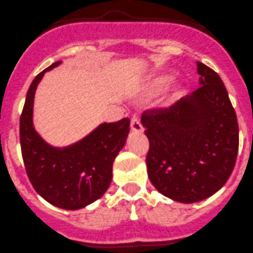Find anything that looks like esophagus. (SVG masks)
Here are the masks:
<instances>
[{"instance_id":"34e87169","label":"esophagus","mask_w":253,"mask_h":253,"mask_svg":"<svg viewBox=\"0 0 253 253\" xmlns=\"http://www.w3.org/2000/svg\"><path fill=\"white\" fill-rule=\"evenodd\" d=\"M130 129L133 131H136V133H141L143 131V125H141L140 120L138 118H131L130 120Z\"/></svg>"}]
</instances>
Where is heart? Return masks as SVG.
<instances>
[{
  "mask_svg": "<svg viewBox=\"0 0 253 253\" xmlns=\"http://www.w3.org/2000/svg\"><path fill=\"white\" fill-rule=\"evenodd\" d=\"M168 81H169V79H168V77H159V78L154 79L153 83H151V90H153V92H158V90L163 89L165 85H167ZM176 95H177V89L176 88L171 89L167 97V102H171V100L174 99Z\"/></svg>",
  "mask_w": 253,
  "mask_h": 253,
  "instance_id": "b5f03b06",
  "label": "heart"
}]
</instances>
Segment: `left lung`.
I'll return each mask as SVG.
<instances>
[{
  "label": "left lung",
  "instance_id": "obj_1",
  "mask_svg": "<svg viewBox=\"0 0 253 253\" xmlns=\"http://www.w3.org/2000/svg\"><path fill=\"white\" fill-rule=\"evenodd\" d=\"M200 86L169 108L146 110L148 176L160 194L192 204L221 189L236 163L239 123L225 84L197 62Z\"/></svg>",
  "mask_w": 253,
  "mask_h": 253
}]
</instances>
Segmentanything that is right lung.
I'll return each instance as SVG.
<instances>
[{"instance_id":"right-lung-1","label":"right lung","mask_w":253,"mask_h":253,"mask_svg":"<svg viewBox=\"0 0 253 253\" xmlns=\"http://www.w3.org/2000/svg\"><path fill=\"white\" fill-rule=\"evenodd\" d=\"M31 83L20 119V141L26 172L36 191L52 205L78 210L103 196L112 181L114 159L129 134L128 118L103 123L92 133L67 148L48 145L33 128V99L44 72Z\"/></svg>"}]
</instances>
